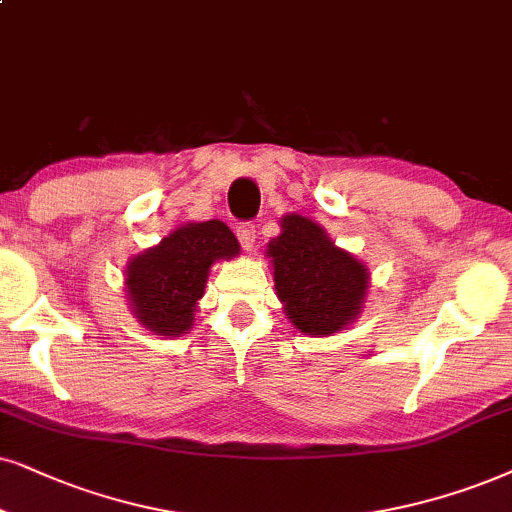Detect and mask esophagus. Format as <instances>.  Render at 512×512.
Segmentation results:
<instances>
[{"instance_id":"1","label":"esophagus","mask_w":512,"mask_h":512,"mask_svg":"<svg viewBox=\"0 0 512 512\" xmlns=\"http://www.w3.org/2000/svg\"><path fill=\"white\" fill-rule=\"evenodd\" d=\"M236 236H238V241H241L245 252L255 250V238H257L255 226H252V224H241V226H238V229H236Z\"/></svg>"}]
</instances>
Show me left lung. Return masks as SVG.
I'll use <instances>...</instances> for the list:
<instances>
[{"label":"left lung","mask_w":512,"mask_h":512,"mask_svg":"<svg viewBox=\"0 0 512 512\" xmlns=\"http://www.w3.org/2000/svg\"><path fill=\"white\" fill-rule=\"evenodd\" d=\"M281 234L267 243L276 297L297 331L328 338L345 331L364 312L371 288L368 267L338 248L314 219L283 215Z\"/></svg>","instance_id":"8db88e82"}]
</instances>
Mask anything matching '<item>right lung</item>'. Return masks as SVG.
I'll return each mask as SVG.
<instances>
[{
    "instance_id": "right-lung-1",
    "label": "right lung",
    "mask_w": 512,
    "mask_h": 512,
    "mask_svg": "<svg viewBox=\"0 0 512 512\" xmlns=\"http://www.w3.org/2000/svg\"><path fill=\"white\" fill-rule=\"evenodd\" d=\"M238 255L241 243L219 219L179 224L127 262L125 293L134 319L153 335L181 338L196 321L212 264Z\"/></svg>"
}]
</instances>
